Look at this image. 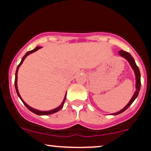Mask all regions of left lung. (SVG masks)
I'll return each mask as SVG.
<instances>
[{"instance_id":"1","label":"left lung","mask_w":151,"mask_h":151,"mask_svg":"<svg viewBox=\"0 0 151 151\" xmlns=\"http://www.w3.org/2000/svg\"><path fill=\"white\" fill-rule=\"evenodd\" d=\"M119 55H121V56L123 57V58H125L126 60L129 62L130 65L131 66V67H132L133 71H134L135 76H136V91H135L134 94L133 95L131 99L130 100V101L128 103V104L126 105L124 109H121V111L116 112V113L111 114L112 115H114V116L118 115V114H121L122 112H124V111H126V109L129 108L130 106L131 105V104H132L133 102L134 101V100L137 98L138 93H139L140 89H141V73H140L139 68H138V66L136 65L134 59L133 58V57L131 56V55H130L129 52L124 51V50H120V51L119 52Z\"/></svg>"}]
</instances>
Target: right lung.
Listing matches in <instances>:
<instances>
[{
    "label": "right lung",
    "instance_id": "add662e5",
    "mask_svg": "<svg viewBox=\"0 0 151 151\" xmlns=\"http://www.w3.org/2000/svg\"><path fill=\"white\" fill-rule=\"evenodd\" d=\"M41 47H36L35 48L34 50H31V51H29L27 52V53L25 54V55L23 56V58H22L21 60V62H20V63L19 64L18 67H17V70H16V72H15V90H16V92H17V94H18V96H19V98L21 99V101L23 102V104H25V106L26 107H27V109H29V110L30 111H32V113L37 114V115H40V116H42V115H50V114H54V113H56V112L59 111L60 110V109H62V107H63L64 106V104H65V99H66V96H67V93H66L65 96V98H64V100L63 101H62V103L61 104V105L59 106L58 107H57L56 109H52V110H50V111H40V110H37V109H33L32 108V107H30V106H28L27 104L25 103V101L22 100V99L21 98V96H20V93H19V91H18V85H17V81H18V69L19 67H20V66L22 65V63L23 62L24 60L26 58V57L27 56V55H29L30 54L32 53V52H35V51H37V50H38L39 49H40Z\"/></svg>",
    "mask_w": 151,
    "mask_h": 151
}]
</instances>
